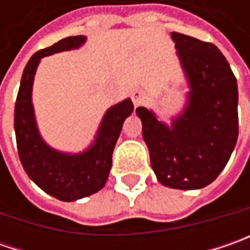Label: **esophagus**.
I'll list each match as a JSON object with an SVG mask.
<instances>
[{
	"instance_id": "1",
	"label": "esophagus",
	"mask_w": 250,
	"mask_h": 250,
	"mask_svg": "<svg viewBox=\"0 0 250 250\" xmlns=\"http://www.w3.org/2000/svg\"><path fill=\"white\" fill-rule=\"evenodd\" d=\"M132 101H133L135 107H138V105H140V104L145 101V94L139 90L133 91V93H132Z\"/></svg>"
}]
</instances>
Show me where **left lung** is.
I'll list each match as a JSON object with an SVG mask.
<instances>
[{
    "instance_id": "1",
    "label": "left lung",
    "mask_w": 250,
    "mask_h": 250,
    "mask_svg": "<svg viewBox=\"0 0 250 250\" xmlns=\"http://www.w3.org/2000/svg\"><path fill=\"white\" fill-rule=\"evenodd\" d=\"M189 84L188 101L171 126L146 107H138L151 168L161 185L207 187L224 169L238 139V84L214 44L172 32Z\"/></svg>"
}]
</instances>
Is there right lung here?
<instances>
[{
    "mask_svg": "<svg viewBox=\"0 0 250 250\" xmlns=\"http://www.w3.org/2000/svg\"><path fill=\"white\" fill-rule=\"evenodd\" d=\"M84 42V36L66 37L33 54L24 66L15 103V135L24 171L45 193L62 202L90 196L104 188L124 121L133 111L130 99L110 107L103 117L94 142L82 153L69 154L54 150L40 136L32 103L33 79L40 60L51 54L79 48Z\"/></svg>",
    "mask_w": 250,
    "mask_h": 250,
    "instance_id": "add662e5",
    "label": "right lung"
}]
</instances>
